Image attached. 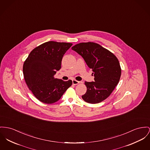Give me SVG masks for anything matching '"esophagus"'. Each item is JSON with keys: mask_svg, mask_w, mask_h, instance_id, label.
<instances>
[{"mask_svg": "<svg viewBox=\"0 0 150 150\" xmlns=\"http://www.w3.org/2000/svg\"><path fill=\"white\" fill-rule=\"evenodd\" d=\"M72 82H73V85H78V84L80 83V81H78L74 80L72 81Z\"/></svg>", "mask_w": 150, "mask_h": 150, "instance_id": "34e87169", "label": "esophagus"}]
</instances>
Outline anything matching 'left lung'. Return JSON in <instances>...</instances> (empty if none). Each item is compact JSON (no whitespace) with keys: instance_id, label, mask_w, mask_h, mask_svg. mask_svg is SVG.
<instances>
[{"instance_id":"1","label":"left lung","mask_w":150,"mask_h":150,"mask_svg":"<svg viewBox=\"0 0 150 150\" xmlns=\"http://www.w3.org/2000/svg\"><path fill=\"white\" fill-rule=\"evenodd\" d=\"M81 55L92 69L94 81L85 82L87 88L82 99L89 103H98L106 100L118 85L121 76L120 62L117 57L100 44L81 42L71 47Z\"/></svg>"}]
</instances>
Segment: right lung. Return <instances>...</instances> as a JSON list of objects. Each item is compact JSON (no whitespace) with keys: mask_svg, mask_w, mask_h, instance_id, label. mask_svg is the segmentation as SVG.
Returning <instances> with one entry per match:
<instances>
[{"mask_svg":"<svg viewBox=\"0 0 150 150\" xmlns=\"http://www.w3.org/2000/svg\"><path fill=\"white\" fill-rule=\"evenodd\" d=\"M72 45L69 42H46L32 50L24 61V80L41 102L51 104L58 101L71 85V80L64 81L55 79L54 76L61 69L63 56Z\"/></svg>","mask_w":150,"mask_h":150,"instance_id":"1","label":"right lung"}]
</instances>
